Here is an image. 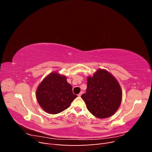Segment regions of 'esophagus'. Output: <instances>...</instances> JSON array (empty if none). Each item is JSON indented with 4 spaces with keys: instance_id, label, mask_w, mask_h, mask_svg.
I'll return each instance as SVG.
<instances>
[{
    "instance_id": "esophagus-1",
    "label": "esophagus",
    "mask_w": 152,
    "mask_h": 152,
    "mask_svg": "<svg viewBox=\"0 0 152 152\" xmlns=\"http://www.w3.org/2000/svg\"><path fill=\"white\" fill-rule=\"evenodd\" d=\"M82 93H83V92H82V91H81L80 92V93L79 94H78V96H79V97H80V96H81V95L82 94Z\"/></svg>"
}]
</instances>
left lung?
I'll use <instances>...</instances> for the list:
<instances>
[{
    "label": "left lung",
    "instance_id": "left-lung-1",
    "mask_svg": "<svg viewBox=\"0 0 152 152\" xmlns=\"http://www.w3.org/2000/svg\"><path fill=\"white\" fill-rule=\"evenodd\" d=\"M87 80L86 93L81 97L87 110L98 118L113 115L122 99V91L117 80L108 71L98 69Z\"/></svg>",
    "mask_w": 152,
    "mask_h": 152
}]
</instances>
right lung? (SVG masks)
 I'll use <instances>...</instances> for the list:
<instances>
[{
    "mask_svg": "<svg viewBox=\"0 0 152 152\" xmlns=\"http://www.w3.org/2000/svg\"><path fill=\"white\" fill-rule=\"evenodd\" d=\"M77 97L66 77L56 72L50 73L39 85L36 91L37 100L45 112L57 114L68 108Z\"/></svg>",
    "mask_w": 152,
    "mask_h": 152,
    "instance_id": "add662e5",
    "label": "right lung"
}]
</instances>
